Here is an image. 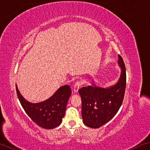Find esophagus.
<instances>
[{
    "mask_svg": "<svg viewBox=\"0 0 150 150\" xmlns=\"http://www.w3.org/2000/svg\"><path fill=\"white\" fill-rule=\"evenodd\" d=\"M81 86V82L77 81V82H76L74 85V87H73V91H74L75 93H77L79 90V88H80Z\"/></svg>",
    "mask_w": 150,
    "mask_h": 150,
    "instance_id": "obj_1",
    "label": "esophagus"
}]
</instances>
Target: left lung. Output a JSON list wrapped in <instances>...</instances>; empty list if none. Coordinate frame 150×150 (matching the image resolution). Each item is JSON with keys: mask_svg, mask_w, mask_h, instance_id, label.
<instances>
[{"mask_svg": "<svg viewBox=\"0 0 150 150\" xmlns=\"http://www.w3.org/2000/svg\"><path fill=\"white\" fill-rule=\"evenodd\" d=\"M118 64L121 74L116 84L107 88L95 84L79 90L82 100V117L86 126L98 128L115 115L124 99L126 86V67L119 55Z\"/></svg>", "mask_w": 150, "mask_h": 150, "instance_id": "1", "label": "left lung"}]
</instances>
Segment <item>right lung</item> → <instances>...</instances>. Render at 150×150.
<instances>
[{
    "label": "right lung",
    "mask_w": 150,
    "mask_h": 150,
    "mask_svg": "<svg viewBox=\"0 0 150 150\" xmlns=\"http://www.w3.org/2000/svg\"><path fill=\"white\" fill-rule=\"evenodd\" d=\"M18 100L30 119L38 126L45 129H53L61 123L65 115L66 105L71 93L68 85L60 87L45 101L31 103L22 96L16 84Z\"/></svg>",
    "instance_id": "right-lung-1"
}]
</instances>
